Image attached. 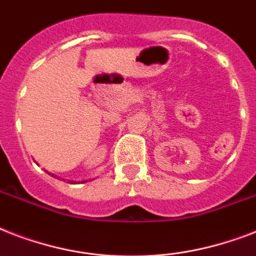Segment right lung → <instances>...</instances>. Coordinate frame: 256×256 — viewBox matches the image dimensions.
Segmentation results:
<instances>
[{"label": "right lung", "instance_id": "obj_1", "mask_svg": "<svg viewBox=\"0 0 256 256\" xmlns=\"http://www.w3.org/2000/svg\"><path fill=\"white\" fill-rule=\"evenodd\" d=\"M53 176H54V175H53Z\"/></svg>", "mask_w": 256, "mask_h": 256}]
</instances>
